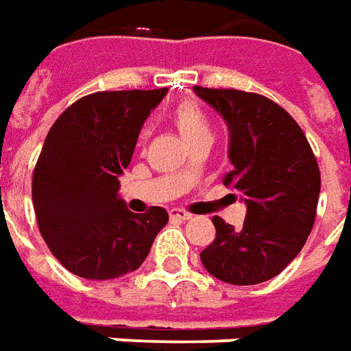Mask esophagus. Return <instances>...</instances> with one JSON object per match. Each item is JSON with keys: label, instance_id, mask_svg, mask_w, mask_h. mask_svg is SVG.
<instances>
[{"label": "esophagus", "instance_id": "obj_1", "mask_svg": "<svg viewBox=\"0 0 351 351\" xmlns=\"http://www.w3.org/2000/svg\"><path fill=\"white\" fill-rule=\"evenodd\" d=\"M170 217L171 219H180V221H187V219H191V214L183 212V210H178V208H171Z\"/></svg>", "mask_w": 351, "mask_h": 351}]
</instances>
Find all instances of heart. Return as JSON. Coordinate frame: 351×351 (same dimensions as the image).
<instances>
[{"label":"heart","mask_w":351,"mask_h":351,"mask_svg":"<svg viewBox=\"0 0 351 351\" xmlns=\"http://www.w3.org/2000/svg\"><path fill=\"white\" fill-rule=\"evenodd\" d=\"M171 122L176 125V130L180 132L181 139L185 141V145L195 143L199 139H210L212 141L210 122H208V118L199 106L193 105V103H181L171 114Z\"/></svg>","instance_id":"b5f03b06"}]
</instances>
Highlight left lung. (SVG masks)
I'll return each instance as SVG.
<instances>
[{"instance_id":"1","label":"left lung","mask_w":351,"mask_h":351,"mask_svg":"<svg viewBox=\"0 0 351 351\" xmlns=\"http://www.w3.org/2000/svg\"><path fill=\"white\" fill-rule=\"evenodd\" d=\"M223 118L233 170L223 185L246 204L241 229L214 217L216 239L200 252L210 275L229 285L269 281L300 254L315 221L321 176L302 128L258 93L195 86Z\"/></svg>"}]
</instances>
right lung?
I'll return each mask as SVG.
<instances>
[{"instance_id":"right-lung-1","label":"right lung","mask_w":351,"mask_h":351,"mask_svg":"<svg viewBox=\"0 0 351 351\" xmlns=\"http://www.w3.org/2000/svg\"><path fill=\"white\" fill-rule=\"evenodd\" d=\"M168 89L99 91L70 105L40 152L32 202L43 241L70 273L106 281L141 267L168 212L134 214L118 195L145 120Z\"/></svg>"}]
</instances>
